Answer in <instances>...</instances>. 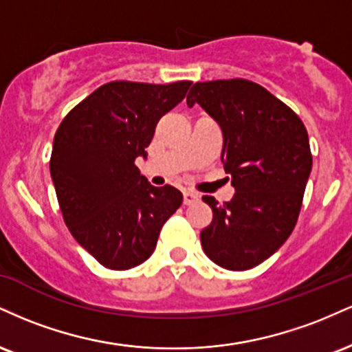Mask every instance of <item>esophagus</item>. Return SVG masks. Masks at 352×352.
Returning a JSON list of instances; mask_svg holds the SVG:
<instances>
[{"instance_id": "obj_1", "label": "esophagus", "mask_w": 352, "mask_h": 352, "mask_svg": "<svg viewBox=\"0 0 352 352\" xmlns=\"http://www.w3.org/2000/svg\"><path fill=\"white\" fill-rule=\"evenodd\" d=\"M199 201V195L193 192H184V204L185 205H193Z\"/></svg>"}]
</instances>
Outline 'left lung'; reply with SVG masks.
Returning a JSON list of instances; mask_svg holds the SVG:
<instances>
[{
  "label": "left lung",
  "instance_id": "1",
  "mask_svg": "<svg viewBox=\"0 0 352 352\" xmlns=\"http://www.w3.org/2000/svg\"><path fill=\"white\" fill-rule=\"evenodd\" d=\"M223 134L221 162L235 195L218 205L204 197L213 220L201 230L213 263L243 272L263 263L292 235L313 157L301 119L272 92L246 79L197 82L187 96Z\"/></svg>",
  "mask_w": 352,
  "mask_h": 352
}]
</instances>
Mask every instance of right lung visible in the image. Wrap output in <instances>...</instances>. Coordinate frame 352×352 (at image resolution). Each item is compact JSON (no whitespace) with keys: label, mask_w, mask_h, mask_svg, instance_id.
I'll return each mask as SVG.
<instances>
[{"label":"right lung","mask_w":352,"mask_h":352,"mask_svg":"<svg viewBox=\"0 0 352 352\" xmlns=\"http://www.w3.org/2000/svg\"><path fill=\"white\" fill-rule=\"evenodd\" d=\"M190 86V80L107 82L72 109L56 132L50 170L64 221L109 270L144 263L182 205L180 190L153 187L135 159H147L157 122Z\"/></svg>","instance_id":"obj_1"}]
</instances>
